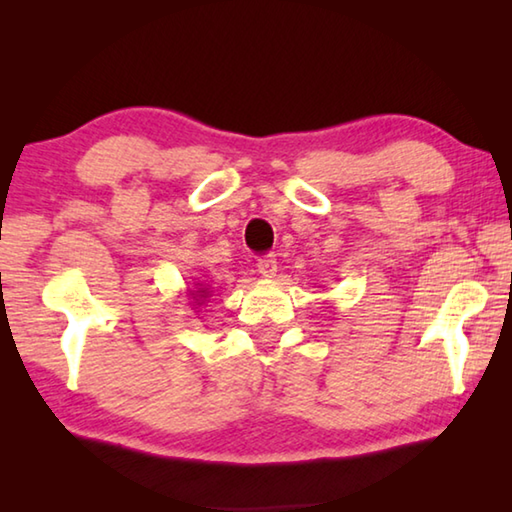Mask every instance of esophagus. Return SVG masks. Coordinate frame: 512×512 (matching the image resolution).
<instances>
[{"instance_id": "esophagus-1", "label": "esophagus", "mask_w": 512, "mask_h": 512, "mask_svg": "<svg viewBox=\"0 0 512 512\" xmlns=\"http://www.w3.org/2000/svg\"><path fill=\"white\" fill-rule=\"evenodd\" d=\"M257 273L262 277H275V273H277L275 255H266L262 259H257Z\"/></svg>"}]
</instances>
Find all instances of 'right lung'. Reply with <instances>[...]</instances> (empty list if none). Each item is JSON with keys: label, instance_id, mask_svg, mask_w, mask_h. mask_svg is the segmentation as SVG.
I'll use <instances>...</instances> for the list:
<instances>
[{"label": "right lung", "instance_id": "add662e5", "mask_svg": "<svg viewBox=\"0 0 512 512\" xmlns=\"http://www.w3.org/2000/svg\"><path fill=\"white\" fill-rule=\"evenodd\" d=\"M192 296H194V300L198 302V305H201V300L210 296V291H207V289H198V291H192Z\"/></svg>", "mask_w": 512, "mask_h": 512}]
</instances>
